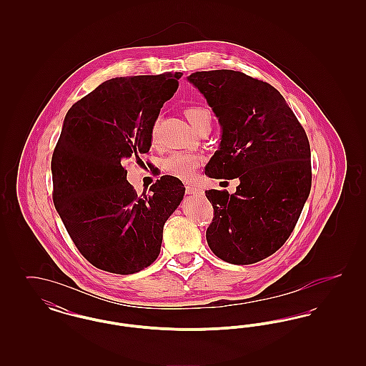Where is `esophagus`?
Segmentation results:
<instances>
[{
    "instance_id": "1",
    "label": "esophagus",
    "mask_w": 366,
    "mask_h": 366,
    "mask_svg": "<svg viewBox=\"0 0 366 366\" xmlns=\"http://www.w3.org/2000/svg\"><path fill=\"white\" fill-rule=\"evenodd\" d=\"M185 191H187L188 194H199V193H202V189L197 188V187H194V185H187V187H185Z\"/></svg>"
}]
</instances>
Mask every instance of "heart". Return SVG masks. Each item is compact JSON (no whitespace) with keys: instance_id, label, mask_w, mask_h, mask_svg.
<instances>
[{"instance_id":"1","label":"heart","mask_w":366,"mask_h":366,"mask_svg":"<svg viewBox=\"0 0 366 366\" xmlns=\"http://www.w3.org/2000/svg\"><path fill=\"white\" fill-rule=\"evenodd\" d=\"M187 119L189 121L193 129L197 132L204 126H211L212 115L206 107L193 104L185 108L184 111ZM202 163V157L192 152H174L166 157L163 162V167L167 173L174 175L181 179H191L196 173L197 167Z\"/></svg>"}]
</instances>
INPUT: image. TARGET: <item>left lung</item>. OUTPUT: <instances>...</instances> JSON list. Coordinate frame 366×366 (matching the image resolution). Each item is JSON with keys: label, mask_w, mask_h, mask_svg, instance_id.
Listing matches in <instances>:
<instances>
[{"label": "left lung", "mask_w": 366, "mask_h": 366, "mask_svg": "<svg viewBox=\"0 0 366 366\" xmlns=\"http://www.w3.org/2000/svg\"><path fill=\"white\" fill-rule=\"evenodd\" d=\"M200 90L222 126L211 178H239L230 194L211 189L214 218L206 237L222 261L251 264L288 240L312 189V154L305 129L276 87L233 70L196 71Z\"/></svg>", "instance_id": "1"}]
</instances>
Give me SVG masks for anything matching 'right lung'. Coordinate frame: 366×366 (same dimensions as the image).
Listing matches in <instances>:
<instances>
[{
  "label": "right lung",
  "instance_id": "right-lung-1",
  "mask_svg": "<svg viewBox=\"0 0 366 366\" xmlns=\"http://www.w3.org/2000/svg\"><path fill=\"white\" fill-rule=\"evenodd\" d=\"M182 72L105 81L71 107L52 155L53 203L97 269L133 274L157 261L163 227L185 188L173 175L137 194L123 163L147 154L160 108Z\"/></svg>",
  "mask_w": 366,
  "mask_h": 366
}]
</instances>
